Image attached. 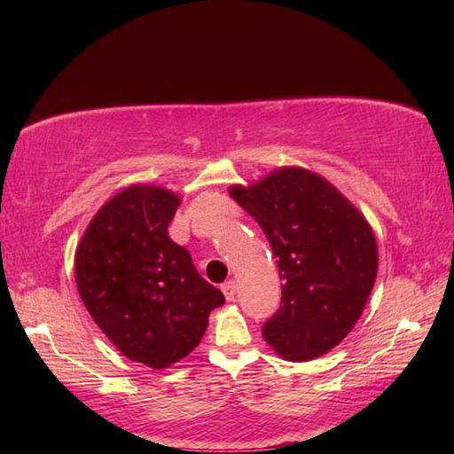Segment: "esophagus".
<instances>
[{
  "instance_id": "34e87169",
  "label": "esophagus",
  "mask_w": 454,
  "mask_h": 454,
  "mask_svg": "<svg viewBox=\"0 0 454 454\" xmlns=\"http://www.w3.org/2000/svg\"><path fill=\"white\" fill-rule=\"evenodd\" d=\"M220 288H222V293H224L226 301L232 302L234 296H236V283H234V281H226Z\"/></svg>"
}]
</instances>
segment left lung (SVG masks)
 I'll return each mask as SVG.
<instances>
[{
	"instance_id": "8db88e82",
	"label": "left lung",
	"mask_w": 454,
	"mask_h": 454,
	"mask_svg": "<svg viewBox=\"0 0 454 454\" xmlns=\"http://www.w3.org/2000/svg\"><path fill=\"white\" fill-rule=\"evenodd\" d=\"M230 195L262 226L283 278V306L265 322V341L298 363L333 349L361 317L379 271L369 222L304 168H281Z\"/></svg>"
}]
</instances>
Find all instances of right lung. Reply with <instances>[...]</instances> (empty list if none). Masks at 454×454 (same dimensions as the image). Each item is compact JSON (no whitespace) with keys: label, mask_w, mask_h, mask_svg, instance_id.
Returning a JSON list of instances; mask_svg holds the SVG:
<instances>
[{"label":"right lung","mask_w":454,"mask_h":454,"mask_svg":"<svg viewBox=\"0 0 454 454\" xmlns=\"http://www.w3.org/2000/svg\"><path fill=\"white\" fill-rule=\"evenodd\" d=\"M179 195L132 185L93 216L75 249V285L93 322L130 361L168 369L200 343L224 294L168 234Z\"/></svg>","instance_id":"obj_1"}]
</instances>
